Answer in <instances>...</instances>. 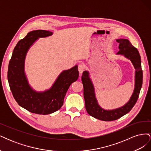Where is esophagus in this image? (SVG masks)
I'll list each match as a JSON object with an SVG mask.
<instances>
[{"mask_svg":"<svg viewBox=\"0 0 151 151\" xmlns=\"http://www.w3.org/2000/svg\"><path fill=\"white\" fill-rule=\"evenodd\" d=\"M85 68H86L85 66L83 64H79L78 65V70H79V72L81 74L83 72V71L85 70Z\"/></svg>","mask_w":151,"mask_h":151,"instance_id":"1","label":"esophagus"}]
</instances>
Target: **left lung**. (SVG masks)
Returning a JSON list of instances; mask_svg holds the SVG:
<instances>
[{"mask_svg": "<svg viewBox=\"0 0 151 151\" xmlns=\"http://www.w3.org/2000/svg\"><path fill=\"white\" fill-rule=\"evenodd\" d=\"M119 43V51L116 55H124L130 60L135 69V88L129 101L123 106L111 110H106L98 104L96 98L94 86L89 77L88 71H84L82 76V83L84 87V98L87 112L89 115L103 121L116 120L129 113L134 106L137 101L140 91L142 85V70L141 68V60L139 52L127 39H117Z\"/></svg>", "mask_w": 151, "mask_h": 151, "instance_id": "obj_1", "label": "left lung"}]
</instances>
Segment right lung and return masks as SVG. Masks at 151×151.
Returning <instances> with one entry per match:
<instances>
[{"label": "right lung", "mask_w": 151, "mask_h": 151, "mask_svg": "<svg viewBox=\"0 0 151 151\" xmlns=\"http://www.w3.org/2000/svg\"><path fill=\"white\" fill-rule=\"evenodd\" d=\"M53 35L51 31L35 30L19 41L13 50L9 63L7 79L14 98L18 104L29 112L48 115L58 110L70 84L79 77L77 65L63 70L58 76L52 88L43 92H37L29 86L24 73V60L31 46L39 38Z\"/></svg>", "instance_id": "right-lung-1"}]
</instances>
